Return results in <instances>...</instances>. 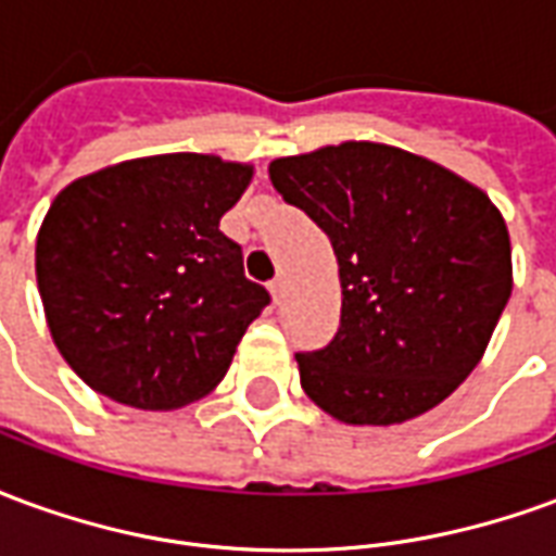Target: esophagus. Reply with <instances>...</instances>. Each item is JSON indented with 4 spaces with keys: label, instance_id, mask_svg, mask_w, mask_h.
I'll return each instance as SVG.
<instances>
[{
    "label": "esophagus",
    "instance_id": "obj_1",
    "mask_svg": "<svg viewBox=\"0 0 556 556\" xmlns=\"http://www.w3.org/2000/svg\"><path fill=\"white\" fill-rule=\"evenodd\" d=\"M286 291H289V282H286V277H277L274 282H270V294H274V303L286 301Z\"/></svg>",
    "mask_w": 556,
    "mask_h": 556
}]
</instances>
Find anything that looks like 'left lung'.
<instances>
[{
    "label": "left lung",
    "mask_w": 556,
    "mask_h": 556,
    "mask_svg": "<svg viewBox=\"0 0 556 556\" xmlns=\"http://www.w3.org/2000/svg\"><path fill=\"white\" fill-rule=\"evenodd\" d=\"M270 181L333 243L342 315L294 354L301 387L345 426H399L453 396L513 294L501 207L405 148L349 139L270 160Z\"/></svg>",
    "instance_id": "8db88e82"
}]
</instances>
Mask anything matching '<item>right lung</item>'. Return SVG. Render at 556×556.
Returning a JSON list of instances; mask_svg holds the SVG:
<instances>
[{
  "instance_id": "1",
  "label": "right lung",
  "mask_w": 556,
  "mask_h": 556,
  "mask_svg": "<svg viewBox=\"0 0 556 556\" xmlns=\"http://www.w3.org/2000/svg\"><path fill=\"white\" fill-rule=\"evenodd\" d=\"M253 163L154 154L83 175L55 195L35 277L55 349L101 396L175 410L207 396L267 306L219 217Z\"/></svg>"
}]
</instances>
